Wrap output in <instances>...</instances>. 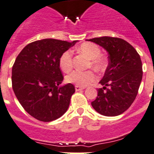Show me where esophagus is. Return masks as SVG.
Masks as SVG:
<instances>
[{"mask_svg":"<svg viewBox=\"0 0 154 154\" xmlns=\"http://www.w3.org/2000/svg\"><path fill=\"white\" fill-rule=\"evenodd\" d=\"M85 88V87H81V86H78V85H76L75 86V90L76 91H80V90H82Z\"/></svg>","mask_w":154,"mask_h":154,"instance_id":"34e87169","label":"esophagus"}]
</instances>
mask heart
I'll list each match as a JSON object with an SVG mask.
<instances>
[{"label":"heart","instance_id":"obj_1","mask_svg":"<svg viewBox=\"0 0 154 154\" xmlns=\"http://www.w3.org/2000/svg\"><path fill=\"white\" fill-rule=\"evenodd\" d=\"M77 51L89 59V66L97 71H103L107 66L106 58L100 55L101 51L97 45L92 42H85L81 44ZM59 66L62 70L68 72L73 66V56L70 51H66L62 54L59 58ZM97 79L96 74L92 70H73L66 77V81L69 83L76 84L81 87H85Z\"/></svg>","mask_w":154,"mask_h":154}]
</instances>
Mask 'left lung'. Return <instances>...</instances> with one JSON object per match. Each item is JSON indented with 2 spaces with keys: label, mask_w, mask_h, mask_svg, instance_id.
<instances>
[{
  "label": "left lung",
  "mask_w": 154,
  "mask_h": 154,
  "mask_svg": "<svg viewBox=\"0 0 154 154\" xmlns=\"http://www.w3.org/2000/svg\"><path fill=\"white\" fill-rule=\"evenodd\" d=\"M105 49L109 63L100 81L103 88L97 90L92 106L98 113L116 116L127 111L138 94L142 79L140 55L129 42L122 38L103 36L88 39Z\"/></svg>",
  "instance_id": "1"
}]
</instances>
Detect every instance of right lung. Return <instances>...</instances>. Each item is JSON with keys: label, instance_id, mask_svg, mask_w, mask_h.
I'll return each mask as SVG.
<instances>
[{"label": "right lung", "instance_id": "1", "mask_svg": "<svg viewBox=\"0 0 154 154\" xmlns=\"http://www.w3.org/2000/svg\"><path fill=\"white\" fill-rule=\"evenodd\" d=\"M77 42L54 38L35 41L16 58L12 69V89L25 111L36 119L55 120L68 109L75 88L70 83L60 85L63 76L59 58Z\"/></svg>", "mask_w": 154, "mask_h": 154}]
</instances>
